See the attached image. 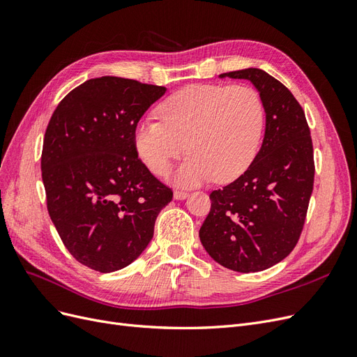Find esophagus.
<instances>
[{
  "mask_svg": "<svg viewBox=\"0 0 357 357\" xmlns=\"http://www.w3.org/2000/svg\"><path fill=\"white\" fill-rule=\"evenodd\" d=\"M188 197H189V193L185 192V190H176L174 192V199H177V201H183V199H186Z\"/></svg>",
  "mask_w": 357,
  "mask_h": 357,
  "instance_id": "1",
  "label": "esophagus"
}]
</instances>
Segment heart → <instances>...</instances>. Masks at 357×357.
<instances>
[{"label":"heart","instance_id":"b5f03b06","mask_svg":"<svg viewBox=\"0 0 357 357\" xmlns=\"http://www.w3.org/2000/svg\"><path fill=\"white\" fill-rule=\"evenodd\" d=\"M162 121L144 119L134 129L138 156L155 176L190 153L174 176L183 186L226 183L250 167L262 142L264 101L245 84H190L160 104Z\"/></svg>","mask_w":357,"mask_h":357}]
</instances>
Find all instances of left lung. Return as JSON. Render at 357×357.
Instances as JSON below:
<instances>
[{"label":"left lung","instance_id":"left-lung-1","mask_svg":"<svg viewBox=\"0 0 357 357\" xmlns=\"http://www.w3.org/2000/svg\"><path fill=\"white\" fill-rule=\"evenodd\" d=\"M219 77L253 83L264 101L265 135L244 174L210 193L199 240L222 266L257 273L283 261L299 240L314 183L312 142L304 110L273 75L245 68Z\"/></svg>","mask_w":357,"mask_h":357}]
</instances>
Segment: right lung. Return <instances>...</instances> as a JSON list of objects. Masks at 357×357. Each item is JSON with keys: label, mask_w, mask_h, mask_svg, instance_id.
Instances as JSON below:
<instances>
[{"label": "right lung", "mask_w": 357, "mask_h": 357, "mask_svg": "<svg viewBox=\"0 0 357 357\" xmlns=\"http://www.w3.org/2000/svg\"><path fill=\"white\" fill-rule=\"evenodd\" d=\"M164 86L104 75L53 112L41 153L49 215L75 261L100 273L132 264L172 199L138 159L134 129Z\"/></svg>", "instance_id": "1"}]
</instances>
